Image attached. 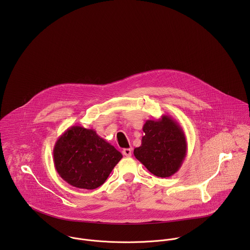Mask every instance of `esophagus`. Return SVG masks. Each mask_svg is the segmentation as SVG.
<instances>
[{"instance_id": "obj_1", "label": "esophagus", "mask_w": 250, "mask_h": 250, "mask_svg": "<svg viewBox=\"0 0 250 250\" xmlns=\"http://www.w3.org/2000/svg\"><path fill=\"white\" fill-rule=\"evenodd\" d=\"M122 153L126 157H131L132 156V149L131 148H125V149H123Z\"/></svg>"}]
</instances>
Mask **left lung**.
<instances>
[{
  "mask_svg": "<svg viewBox=\"0 0 250 250\" xmlns=\"http://www.w3.org/2000/svg\"><path fill=\"white\" fill-rule=\"evenodd\" d=\"M143 131L142 145L135 148V157L155 176H172L181 167L188 149L178 122L163 115L158 120H147Z\"/></svg>",
  "mask_w": 250,
  "mask_h": 250,
  "instance_id": "left-lung-1",
  "label": "left lung"
}]
</instances>
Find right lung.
<instances>
[{"label": "right lung", "mask_w": 250, "mask_h": 250, "mask_svg": "<svg viewBox=\"0 0 250 250\" xmlns=\"http://www.w3.org/2000/svg\"><path fill=\"white\" fill-rule=\"evenodd\" d=\"M57 172L73 187L94 189L102 186L122 154L92 129L68 128L54 147Z\"/></svg>", "instance_id": "1"}]
</instances>
